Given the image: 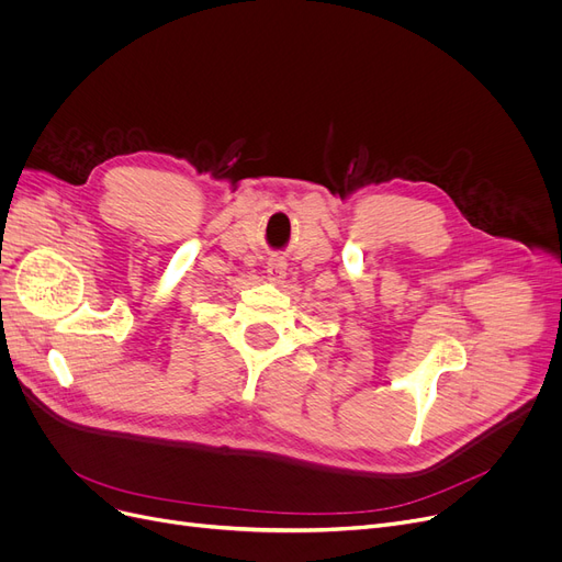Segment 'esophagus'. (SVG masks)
Here are the masks:
<instances>
[{
	"instance_id": "1",
	"label": "esophagus",
	"mask_w": 562,
	"mask_h": 562,
	"mask_svg": "<svg viewBox=\"0 0 562 562\" xmlns=\"http://www.w3.org/2000/svg\"><path fill=\"white\" fill-rule=\"evenodd\" d=\"M284 278H286V261L269 259V263H266V280L271 284H282Z\"/></svg>"
}]
</instances>
